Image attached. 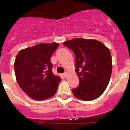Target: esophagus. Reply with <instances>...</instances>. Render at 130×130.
Instances as JSON below:
<instances>
[{"label": "esophagus", "mask_w": 130, "mask_h": 130, "mask_svg": "<svg viewBox=\"0 0 130 130\" xmlns=\"http://www.w3.org/2000/svg\"><path fill=\"white\" fill-rule=\"evenodd\" d=\"M63 75H64V77H66L68 76V73H67V72H64V73H63Z\"/></svg>", "instance_id": "34e87169"}]
</instances>
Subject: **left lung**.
<instances>
[{"label":"left lung","instance_id":"1","mask_svg":"<svg viewBox=\"0 0 130 130\" xmlns=\"http://www.w3.org/2000/svg\"><path fill=\"white\" fill-rule=\"evenodd\" d=\"M75 57V72L79 84L73 88V95L84 101L96 99L107 87L111 72L112 60L109 49L96 40L75 38L64 43Z\"/></svg>","mask_w":130,"mask_h":130}]
</instances>
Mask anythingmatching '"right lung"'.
<instances>
[{"mask_svg":"<svg viewBox=\"0 0 130 130\" xmlns=\"http://www.w3.org/2000/svg\"><path fill=\"white\" fill-rule=\"evenodd\" d=\"M58 43H40L21 50L14 63L18 85L29 97L43 100L55 94L61 80L53 73L51 57Z\"/></svg>","mask_w":130,"mask_h":130,"instance_id":"obj_1","label":"right lung"}]
</instances>
